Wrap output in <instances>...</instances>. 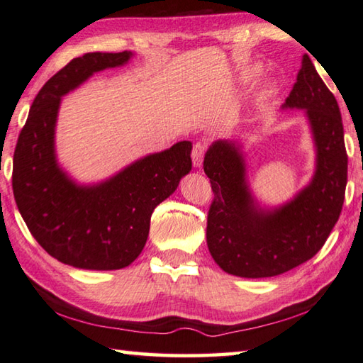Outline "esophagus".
<instances>
[{
	"mask_svg": "<svg viewBox=\"0 0 363 363\" xmlns=\"http://www.w3.org/2000/svg\"><path fill=\"white\" fill-rule=\"evenodd\" d=\"M207 152V143L205 142H196L193 145V152H191V158H193L194 167H201L203 161V155Z\"/></svg>",
	"mask_w": 363,
	"mask_h": 363,
	"instance_id": "obj_1",
	"label": "esophagus"
}]
</instances>
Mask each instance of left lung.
Here are the masks:
<instances>
[{
  "instance_id": "left-lung-1",
  "label": "left lung",
  "mask_w": 363,
  "mask_h": 363,
  "mask_svg": "<svg viewBox=\"0 0 363 363\" xmlns=\"http://www.w3.org/2000/svg\"><path fill=\"white\" fill-rule=\"evenodd\" d=\"M284 107L305 108L318 148L316 174L296 199L277 210L256 207L245 180L238 147L218 140L203 158L213 191L207 216L211 257L230 275L277 277L323 248L345 202L347 155L338 102L303 55Z\"/></svg>"
}]
</instances>
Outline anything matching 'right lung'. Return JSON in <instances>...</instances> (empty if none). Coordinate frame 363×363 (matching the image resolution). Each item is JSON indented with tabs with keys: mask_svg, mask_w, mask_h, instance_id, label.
<instances>
[{
	"mask_svg": "<svg viewBox=\"0 0 363 363\" xmlns=\"http://www.w3.org/2000/svg\"><path fill=\"white\" fill-rule=\"evenodd\" d=\"M131 52L85 53L45 82L13 152L12 189L36 242L55 259L86 270H117L145 246L156 205L191 170V142L145 156L96 186H77L55 160V121L63 94L93 72L125 65Z\"/></svg>",
	"mask_w": 363,
	"mask_h": 363,
	"instance_id": "1",
	"label": "right lung"
}]
</instances>
